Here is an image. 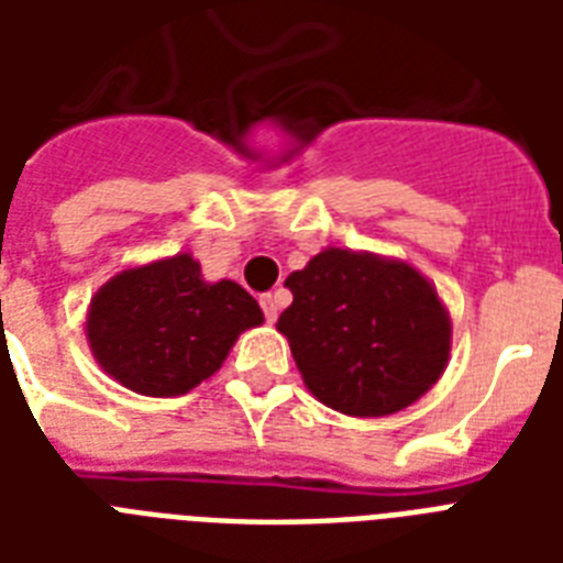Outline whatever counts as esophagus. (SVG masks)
Returning a JSON list of instances; mask_svg holds the SVG:
<instances>
[{
	"mask_svg": "<svg viewBox=\"0 0 563 563\" xmlns=\"http://www.w3.org/2000/svg\"><path fill=\"white\" fill-rule=\"evenodd\" d=\"M260 307H263V312H265V321H268V324H274V321H277V309H280V298L268 291V295H263V298H260Z\"/></svg>",
	"mask_w": 563,
	"mask_h": 563,
	"instance_id": "1",
	"label": "esophagus"
}]
</instances>
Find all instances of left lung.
Returning <instances> with one entry per match:
<instances>
[{"label":"left lung","mask_w":563,"mask_h":563,"mask_svg":"<svg viewBox=\"0 0 563 563\" xmlns=\"http://www.w3.org/2000/svg\"><path fill=\"white\" fill-rule=\"evenodd\" d=\"M277 330L312 397L353 418L402 411L450 362L453 321L435 286L406 260L324 247L286 277Z\"/></svg>","instance_id":"8db88e82"}]
</instances>
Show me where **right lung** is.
Wrapping results in <instances>:
<instances>
[{
	"label": "right lung",
	"mask_w": 563,
	"mask_h": 563,
	"mask_svg": "<svg viewBox=\"0 0 563 563\" xmlns=\"http://www.w3.org/2000/svg\"><path fill=\"white\" fill-rule=\"evenodd\" d=\"M239 283H207L192 254L131 265L90 300L84 333L101 371L145 397H178L210 379L239 333L263 324Z\"/></svg>",
	"instance_id": "1"
}]
</instances>
